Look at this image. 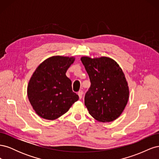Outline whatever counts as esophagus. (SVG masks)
Returning a JSON list of instances; mask_svg holds the SVG:
<instances>
[{"label": "esophagus", "mask_w": 159, "mask_h": 159, "mask_svg": "<svg viewBox=\"0 0 159 159\" xmlns=\"http://www.w3.org/2000/svg\"><path fill=\"white\" fill-rule=\"evenodd\" d=\"M83 93H84V92H83V91H82V90H80V91H78V95H79V98H80V99H81V98H82Z\"/></svg>", "instance_id": "34e87169"}]
</instances>
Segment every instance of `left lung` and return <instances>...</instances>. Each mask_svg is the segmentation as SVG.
<instances>
[{"instance_id":"left-lung-1","label":"left lung","mask_w":159,"mask_h":159,"mask_svg":"<svg viewBox=\"0 0 159 159\" xmlns=\"http://www.w3.org/2000/svg\"><path fill=\"white\" fill-rule=\"evenodd\" d=\"M81 61L88 74L91 85L85 95V105L94 119L111 122L118 118L129 99V87L121 68L107 57Z\"/></svg>"}]
</instances>
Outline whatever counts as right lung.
<instances>
[{
  "mask_svg": "<svg viewBox=\"0 0 159 159\" xmlns=\"http://www.w3.org/2000/svg\"><path fill=\"white\" fill-rule=\"evenodd\" d=\"M74 57L52 56L36 68L28 83L29 102L40 117L54 120L66 113L78 100L66 73Z\"/></svg>",
  "mask_w": 159,
  "mask_h": 159,
  "instance_id": "add662e5",
  "label": "right lung"
}]
</instances>
